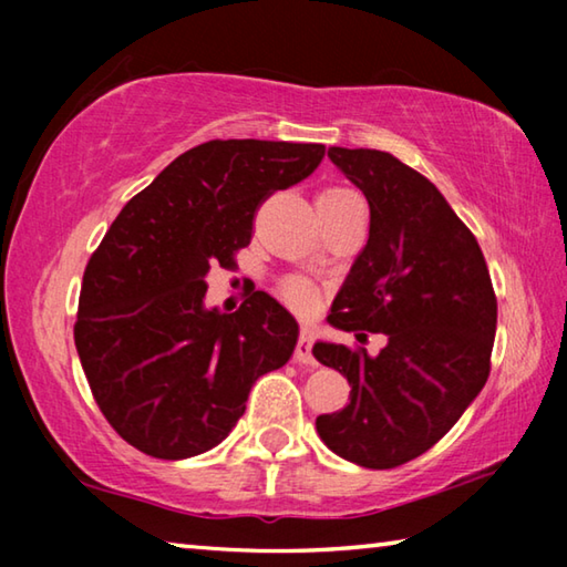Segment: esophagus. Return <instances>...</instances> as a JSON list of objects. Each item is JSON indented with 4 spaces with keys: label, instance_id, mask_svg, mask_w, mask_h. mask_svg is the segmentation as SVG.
Segmentation results:
<instances>
[{
    "label": "esophagus",
    "instance_id": "34e87169",
    "mask_svg": "<svg viewBox=\"0 0 567 567\" xmlns=\"http://www.w3.org/2000/svg\"><path fill=\"white\" fill-rule=\"evenodd\" d=\"M295 360L300 364H318V360H315L312 354V330L305 328L300 332V340H297L295 344Z\"/></svg>",
    "mask_w": 567,
    "mask_h": 567
}]
</instances>
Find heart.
Instances as JSON below:
<instances>
[{
  "instance_id": "obj_1",
  "label": "heart",
  "mask_w": 567,
  "mask_h": 567,
  "mask_svg": "<svg viewBox=\"0 0 567 567\" xmlns=\"http://www.w3.org/2000/svg\"><path fill=\"white\" fill-rule=\"evenodd\" d=\"M348 197H352L350 189L330 187V189L320 192L318 203H322V205H334V203H342V199H348ZM280 292H282V297H285V302L290 305V307H295L297 312H310L312 307H315V290H312V285L300 280V277H290V280H285Z\"/></svg>"
}]
</instances>
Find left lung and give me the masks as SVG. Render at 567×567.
Wrapping results in <instances>:
<instances>
[{
  "label": "left lung",
  "mask_w": 567,
  "mask_h": 567,
  "mask_svg": "<svg viewBox=\"0 0 567 567\" xmlns=\"http://www.w3.org/2000/svg\"><path fill=\"white\" fill-rule=\"evenodd\" d=\"M370 205V237L328 322L382 332L370 358L334 342L312 354L350 382V402L315 420L322 443L354 465L390 470L433 447L491 375L497 324L483 249L440 189L390 152L330 147Z\"/></svg>",
  "instance_id": "1"
}]
</instances>
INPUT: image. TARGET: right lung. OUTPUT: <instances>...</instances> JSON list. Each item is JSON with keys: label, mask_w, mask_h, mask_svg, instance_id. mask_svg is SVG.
Masks as SVG:
<instances>
[{"label": "right lung", "mask_w": 567, "mask_h": 567, "mask_svg": "<svg viewBox=\"0 0 567 567\" xmlns=\"http://www.w3.org/2000/svg\"><path fill=\"white\" fill-rule=\"evenodd\" d=\"M324 145L213 140L179 155L114 219L84 270L74 344L102 415L145 455L223 443L255 380L290 360L297 322L262 290L207 310L209 267H233L275 189L310 177Z\"/></svg>", "instance_id": "1"}]
</instances>
